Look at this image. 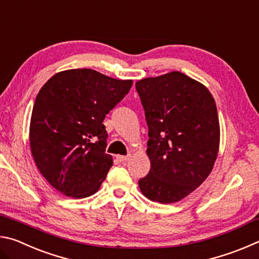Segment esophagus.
<instances>
[{
  "label": "esophagus",
  "mask_w": 259,
  "mask_h": 259,
  "mask_svg": "<svg viewBox=\"0 0 259 259\" xmlns=\"http://www.w3.org/2000/svg\"><path fill=\"white\" fill-rule=\"evenodd\" d=\"M116 157L120 162H125V161H128L130 159V155H125V156L124 155H117Z\"/></svg>",
  "instance_id": "esophagus-1"
}]
</instances>
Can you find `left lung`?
I'll use <instances>...</instances> for the list:
<instances>
[{
  "mask_svg": "<svg viewBox=\"0 0 259 259\" xmlns=\"http://www.w3.org/2000/svg\"><path fill=\"white\" fill-rule=\"evenodd\" d=\"M148 126V175L143 194L160 203L182 200L211 172L219 148L214 99L200 82L181 72L136 83Z\"/></svg>",
  "mask_w": 259,
  "mask_h": 259,
  "instance_id": "left-lung-1",
  "label": "left lung"
}]
</instances>
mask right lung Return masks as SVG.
<instances>
[{
  "mask_svg": "<svg viewBox=\"0 0 259 259\" xmlns=\"http://www.w3.org/2000/svg\"><path fill=\"white\" fill-rule=\"evenodd\" d=\"M131 85V80L82 68L57 73L41 88L30 119V150L57 191L81 199L99 190L113 165L103 122Z\"/></svg>",
  "mask_w": 259,
  "mask_h": 259,
  "instance_id": "1",
  "label": "right lung"
}]
</instances>
